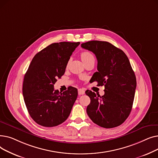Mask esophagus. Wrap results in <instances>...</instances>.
I'll return each mask as SVG.
<instances>
[{"label":"esophagus","instance_id":"esophagus-1","mask_svg":"<svg viewBox=\"0 0 158 158\" xmlns=\"http://www.w3.org/2000/svg\"><path fill=\"white\" fill-rule=\"evenodd\" d=\"M85 94V91L83 89H78V94L81 95H84Z\"/></svg>","mask_w":158,"mask_h":158}]
</instances>
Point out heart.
Returning a JSON list of instances; mask_svg holds the SVG:
<instances>
[{"mask_svg":"<svg viewBox=\"0 0 158 158\" xmlns=\"http://www.w3.org/2000/svg\"><path fill=\"white\" fill-rule=\"evenodd\" d=\"M81 60L83 63L88 61H91V60L95 61L94 56L92 53L89 52H88V51L82 52L81 54Z\"/></svg>","mask_w":158,"mask_h":158,"instance_id":"obj_1","label":"heart"}]
</instances>
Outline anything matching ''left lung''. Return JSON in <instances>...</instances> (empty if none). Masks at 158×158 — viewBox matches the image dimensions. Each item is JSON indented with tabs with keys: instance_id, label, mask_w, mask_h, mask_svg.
<instances>
[{
	"instance_id": "obj_1",
	"label": "left lung",
	"mask_w": 158,
	"mask_h": 158,
	"mask_svg": "<svg viewBox=\"0 0 158 158\" xmlns=\"http://www.w3.org/2000/svg\"><path fill=\"white\" fill-rule=\"evenodd\" d=\"M82 48L92 52L97 59V70L91 79L104 86L101 97L90 90L86 112L97 125L113 128L123 123L131 111L136 87V79L129 60L121 49L107 41H89Z\"/></svg>"
}]
</instances>
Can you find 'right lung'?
Segmentation results:
<instances>
[{
  "label": "right lung",
  "instance_id": "1",
  "mask_svg": "<svg viewBox=\"0 0 158 158\" xmlns=\"http://www.w3.org/2000/svg\"><path fill=\"white\" fill-rule=\"evenodd\" d=\"M79 44L63 41L49 45L33 57L25 74L24 102L31 117L41 126H57L70 115L77 89L69 86L61 93L54 90V85L64 73L70 57Z\"/></svg>",
  "mask_w": 158,
  "mask_h": 158
}]
</instances>
